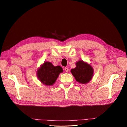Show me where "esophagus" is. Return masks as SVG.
Wrapping results in <instances>:
<instances>
[{
	"label": "esophagus",
	"instance_id": "1",
	"mask_svg": "<svg viewBox=\"0 0 127 127\" xmlns=\"http://www.w3.org/2000/svg\"><path fill=\"white\" fill-rule=\"evenodd\" d=\"M65 71L66 72H68V71H69V69H68V68H65Z\"/></svg>",
	"mask_w": 127,
	"mask_h": 127
}]
</instances>
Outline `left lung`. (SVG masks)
Returning <instances> with one entry per match:
<instances>
[{"mask_svg":"<svg viewBox=\"0 0 127 127\" xmlns=\"http://www.w3.org/2000/svg\"><path fill=\"white\" fill-rule=\"evenodd\" d=\"M71 72L77 82L86 84L92 79L94 70L90 64L80 60L76 63V67L71 70Z\"/></svg>","mask_w":127,"mask_h":127,"instance_id":"8db88e82","label":"left lung"}]
</instances>
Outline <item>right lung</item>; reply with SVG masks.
Masks as SVG:
<instances>
[{
    "instance_id": "1",
    "label": "right lung",
    "mask_w": 127,
    "mask_h": 127,
    "mask_svg": "<svg viewBox=\"0 0 127 127\" xmlns=\"http://www.w3.org/2000/svg\"><path fill=\"white\" fill-rule=\"evenodd\" d=\"M60 66H54L51 62H45L37 70V77L46 86H52L59 75L63 72Z\"/></svg>"
}]
</instances>
